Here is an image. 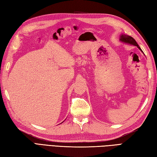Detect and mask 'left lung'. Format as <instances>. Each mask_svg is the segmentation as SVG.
Instances as JSON below:
<instances>
[{
    "instance_id": "8db88e82",
    "label": "left lung",
    "mask_w": 157,
    "mask_h": 157,
    "mask_svg": "<svg viewBox=\"0 0 157 157\" xmlns=\"http://www.w3.org/2000/svg\"><path fill=\"white\" fill-rule=\"evenodd\" d=\"M120 40L123 42L128 43V44H130L136 46L140 50H141L140 47L138 44H137V42H136L135 40L132 37H131V36H127V35H125V34H122L121 36H120ZM141 51H142V50H141Z\"/></svg>"
}]
</instances>
